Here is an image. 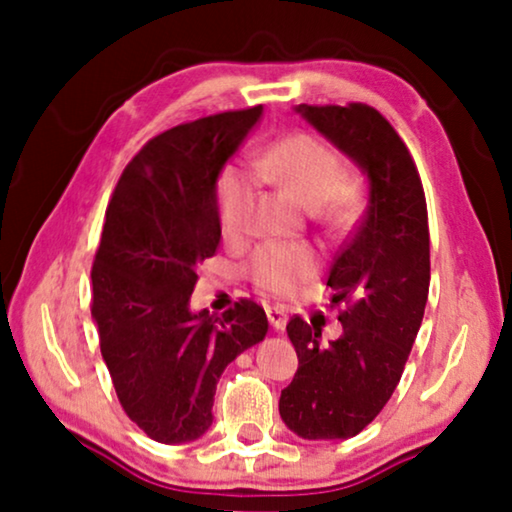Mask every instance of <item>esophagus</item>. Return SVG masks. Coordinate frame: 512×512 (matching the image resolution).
Returning <instances> with one entry per match:
<instances>
[{"label":"esophagus","mask_w":512,"mask_h":512,"mask_svg":"<svg viewBox=\"0 0 512 512\" xmlns=\"http://www.w3.org/2000/svg\"><path fill=\"white\" fill-rule=\"evenodd\" d=\"M268 321H270V326L275 328V331H284L286 321H289V314H286L284 307H279V305L268 307Z\"/></svg>","instance_id":"esophagus-1"}]
</instances>
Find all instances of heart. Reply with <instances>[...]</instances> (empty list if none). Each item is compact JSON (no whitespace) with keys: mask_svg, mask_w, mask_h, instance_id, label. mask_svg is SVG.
Masks as SVG:
<instances>
[{"mask_svg":"<svg viewBox=\"0 0 512 512\" xmlns=\"http://www.w3.org/2000/svg\"><path fill=\"white\" fill-rule=\"evenodd\" d=\"M263 179L279 184L296 195L305 207L319 209L326 219L340 223L345 219V191H342V165L335 153L319 139L293 135L272 144L256 160ZM256 198V177L247 167L230 165L223 170L216 188L219 219L228 235L247 226L251 205ZM314 258L310 249L298 244H265L251 261V277L261 289L289 296L310 279Z\"/></svg>","mask_w":512,"mask_h":512,"instance_id":"b5f03b06","label":"heart"}]
</instances>
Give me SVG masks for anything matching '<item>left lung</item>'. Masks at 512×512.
<instances>
[{
	"label": "left lung",
	"instance_id": "1",
	"mask_svg": "<svg viewBox=\"0 0 512 512\" xmlns=\"http://www.w3.org/2000/svg\"><path fill=\"white\" fill-rule=\"evenodd\" d=\"M296 114L363 172L368 205L328 275L333 303L347 305L340 338L321 342V328L300 317L286 324L298 370L279 415L305 440H347L387 405L422 326L429 216L410 151L380 111L298 104Z\"/></svg>",
	"mask_w": 512,
	"mask_h": 512
}]
</instances>
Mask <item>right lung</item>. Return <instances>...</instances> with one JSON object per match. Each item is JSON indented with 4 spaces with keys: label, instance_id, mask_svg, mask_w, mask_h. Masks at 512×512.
I'll list each match as a JSON object with an SVG mask.
<instances>
[{
    "label": "right lung",
    "instance_id": "right-lung-1",
    "mask_svg": "<svg viewBox=\"0 0 512 512\" xmlns=\"http://www.w3.org/2000/svg\"><path fill=\"white\" fill-rule=\"evenodd\" d=\"M263 107L226 111L153 137L118 179L93 272V321L125 415L165 445L212 426L216 384L263 342V307L195 312L198 265L221 240L216 184Z\"/></svg>",
    "mask_w": 512,
    "mask_h": 512
}]
</instances>
